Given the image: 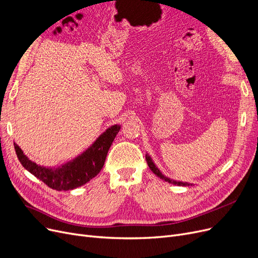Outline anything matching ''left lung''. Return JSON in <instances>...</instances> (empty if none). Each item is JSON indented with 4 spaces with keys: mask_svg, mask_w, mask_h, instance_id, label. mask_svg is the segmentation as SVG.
Masks as SVG:
<instances>
[{
    "mask_svg": "<svg viewBox=\"0 0 258 258\" xmlns=\"http://www.w3.org/2000/svg\"><path fill=\"white\" fill-rule=\"evenodd\" d=\"M146 161H147V164H148V166H149V168L151 169L152 172H153L155 175H157L159 178H162V179H164V180H166V181H168V182H170V183H174V185H177V186H190V183L181 182V181H175V180L169 179V178H167L166 176H164L161 172H159V170L155 167V165H154L153 162H152V159L150 158V156H148V154L146 155Z\"/></svg>",
    "mask_w": 258,
    "mask_h": 258,
    "instance_id": "8db88e82",
    "label": "left lung"
}]
</instances>
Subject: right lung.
<instances>
[{
	"label": "right lung",
	"mask_w": 258,
	"mask_h": 258,
	"mask_svg": "<svg viewBox=\"0 0 258 258\" xmlns=\"http://www.w3.org/2000/svg\"><path fill=\"white\" fill-rule=\"evenodd\" d=\"M119 129L118 125L108 128L87 151L75 161L55 169L41 167L32 163L17 144H15V149L20 163L31 174L42 180L49 188L56 191H66L85 185L100 173L108 150Z\"/></svg>",
	"instance_id": "right-lung-1"
}]
</instances>
